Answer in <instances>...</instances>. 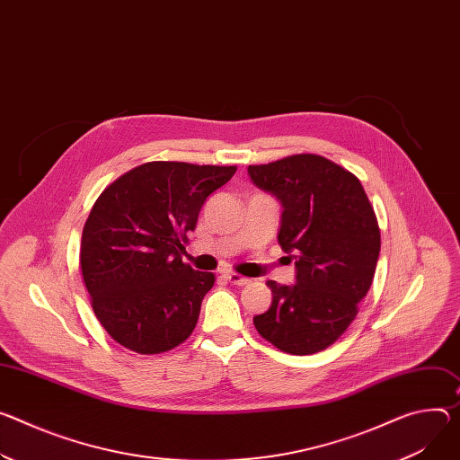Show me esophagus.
<instances>
[{
    "label": "esophagus",
    "instance_id": "34e87169",
    "mask_svg": "<svg viewBox=\"0 0 460 460\" xmlns=\"http://www.w3.org/2000/svg\"><path fill=\"white\" fill-rule=\"evenodd\" d=\"M224 277H226L231 284H234V286H245V284L252 282V279L242 277V275H238V273H234V271H227V273H224Z\"/></svg>",
    "mask_w": 460,
    "mask_h": 460
}]
</instances>
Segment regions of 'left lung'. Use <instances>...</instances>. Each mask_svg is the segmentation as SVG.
<instances>
[{"mask_svg": "<svg viewBox=\"0 0 460 460\" xmlns=\"http://www.w3.org/2000/svg\"><path fill=\"white\" fill-rule=\"evenodd\" d=\"M252 181L282 205L279 243L296 261V284L275 280L261 336L288 354H315L356 319L380 255V227L359 180L315 154L249 164Z\"/></svg>", "mask_w": 460, "mask_h": 460, "instance_id": "8db88e82", "label": "left lung"}]
</instances>
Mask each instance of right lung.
<instances>
[{"mask_svg": "<svg viewBox=\"0 0 460 460\" xmlns=\"http://www.w3.org/2000/svg\"><path fill=\"white\" fill-rule=\"evenodd\" d=\"M236 166L150 161L97 198L82 231L80 268L110 336L137 354L181 345L196 326L215 273L181 261L207 196Z\"/></svg>", "mask_w": 460, "mask_h": 460, "instance_id": "obj_1", "label": "right lung"}]
</instances>
